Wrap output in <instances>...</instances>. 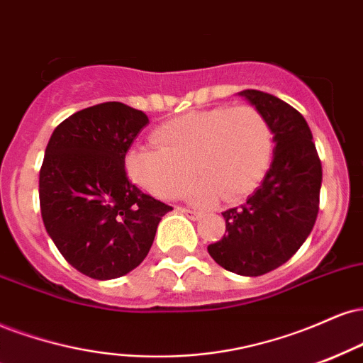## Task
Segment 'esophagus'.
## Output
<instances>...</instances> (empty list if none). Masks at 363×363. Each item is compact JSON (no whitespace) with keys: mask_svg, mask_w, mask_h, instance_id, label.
<instances>
[{"mask_svg":"<svg viewBox=\"0 0 363 363\" xmlns=\"http://www.w3.org/2000/svg\"><path fill=\"white\" fill-rule=\"evenodd\" d=\"M181 211L184 213L186 216H189L191 220H199L201 218V213L196 211V209H189V208H181Z\"/></svg>","mask_w":363,"mask_h":363,"instance_id":"34e87169","label":"esophagus"}]
</instances>
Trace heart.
Returning <instances> with one entry per match:
<instances>
[{
	"mask_svg": "<svg viewBox=\"0 0 363 363\" xmlns=\"http://www.w3.org/2000/svg\"><path fill=\"white\" fill-rule=\"evenodd\" d=\"M157 147H132L125 155L130 179L160 199L184 193L191 172L198 203H233L250 194L267 172L272 130L253 106H216L189 111L157 126ZM189 163L191 170L186 167Z\"/></svg>",
	"mask_w": 363,
	"mask_h": 363,
	"instance_id": "obj_1",
	"label": "heart"
}]
</instances>
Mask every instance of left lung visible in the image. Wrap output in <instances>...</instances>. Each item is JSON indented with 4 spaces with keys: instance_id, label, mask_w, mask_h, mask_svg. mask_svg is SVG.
Wrapping results in <instances>:
<instances>
[{
    "instance_id": "left-lung-1",
    "label": "left lung",
    "mask_w": 363,
    "mask_h": 363,
    "mask_svg": "<svg viewBox=\"0 0 363 363\" xmlns=\"http://www.w3.org/2000/svg\"><path fill=\"white\" fill-rule=\"evenodd\" d=\"M274 133V159L259 189L240 208L223 213L226 231L208 247L216 264L257 277L281 267L311 233L320 209L321 160L298 110L276 96L245 89Z\"/></svg>"
}]
</instances>
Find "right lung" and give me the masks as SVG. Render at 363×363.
<instances>
[{
    "instance_id": "obj_1",
    "label": "right lung",
    "mask_w": 363,
    "mask_h": 363,
    "mask_svg": "<svg viewBox=\"0 0 363 363\" xmlns=\"http://www.w3.org/2000/svg\"><path fill=\"white\" fill-rule=\"evenodd\" d=\"M147 123L143 111L101 103L65 118L47 143L38 179L43 225L87 277L108 281L138 267L172 209L126 176L125 155Z\"/></svg>"
}]
</instances>
